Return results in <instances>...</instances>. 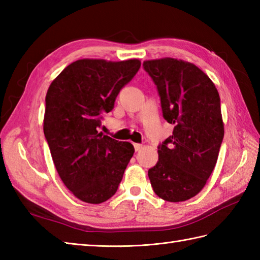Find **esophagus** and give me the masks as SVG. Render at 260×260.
Returning <instances> with one entry per match:
<instances>
[{
    "mask_svg": "<svg viewBox=\"0 0 260 260\" xmlns=\"http://www.w3.org/2000/svg\"><path fill=\"white\" fill-rule=\"evenodd\" d=\"M134 148H135L136 152H139V151H141L142 148H143V145H142V144H137V143H135V144H134Z\"/></svg>",
    "mask_w": 260,
    "mask_h": 260,
    "instance_id": "34e87169",
    "label": "esophagus"
}]
</instances>
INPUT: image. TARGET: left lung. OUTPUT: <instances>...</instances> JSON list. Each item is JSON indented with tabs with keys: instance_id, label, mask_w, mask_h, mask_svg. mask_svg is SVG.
<instances>
[{
	"instance_id": "1",
	"label": "left lung",
	"mask_w": 260,
	"mask_h": 260,
	"mask_svg": "<svg viewBox=\"0 0 260 260\" xmlns=\"http://www.w3.org/2000/svg\"><path fill=\"white\" fill-rule=\"evenodd\" d=\"M143 67L157 87L163 117L174 125L148 178L163 200H189L206 185L223 140L219 92L208 75L184 60H146Z\"/></svg>"
}]
</instances>
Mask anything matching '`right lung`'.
<instances>
[{"label": "right lung", "mask_w": 260, "mask_h": 260, "mask_svg": "<svg viewBox=\"0 0 260 260\" xmlns=\"http://www.w3.org/2000/svg\"><path fill=\"white\" fill-rule=\"evenodd\" d=\"M141 67L139 59H80L67 66L46 96L43 132L57 172L79 200L98 204L118 189L134 154L129 142L98 133L102 114Z\"/></svg>", "instance_id": "obj_1"}]
</instances>
